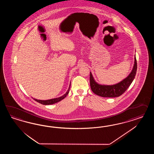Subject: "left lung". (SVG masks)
<instances>
[{
  "label": "left lung",
  "instance_id": "obj_1",
  "mask_svg": "<svg viewBox=\"0 0 154 154\" xmlns=\"http://www.w3.org/2000/svg\"><path fill=\"white\" fill-rule=\"evenodd\" d=\"M134 59V64L131 73L126 79H123L120 82L115 85H102L97 84L94 79L92 74L90 72V84L92 91L94 93L102 97L115 98L121 95L130 86L133 81L135 78L137 69V60L135 57Z\"/></svg>",
  "mask_w": 154,
  "mask_h": 154
}]
</instances>
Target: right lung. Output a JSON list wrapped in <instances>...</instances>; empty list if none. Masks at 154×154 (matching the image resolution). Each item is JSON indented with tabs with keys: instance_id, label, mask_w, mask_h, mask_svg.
Masks as SVG:
<instances>
[{
	"instance_id": "obj_1",
	"label": "right lung",
	"mask_w": 154,
	"mask_h": 154,
	"mask_svg": "<svg viewBox=\"0 0 154 154\" xmlns=\"http://www.w3.org/2000/svg\"><path fill=\"white\" fill-rule=\"evenodd\" d=\"M70 85L69 86V88L67 92L63 96H61L60 97L57 98H54V99H50V100H37L35 99H34V100H35L36 102L39 103L41 104H42L43 105H50V104H52L54 103H56L57 102H59L61 101L62 99H63L64 98H65L66 95L68 94L69 92V89H70Z\"/></svg>"
}]
</instances>
